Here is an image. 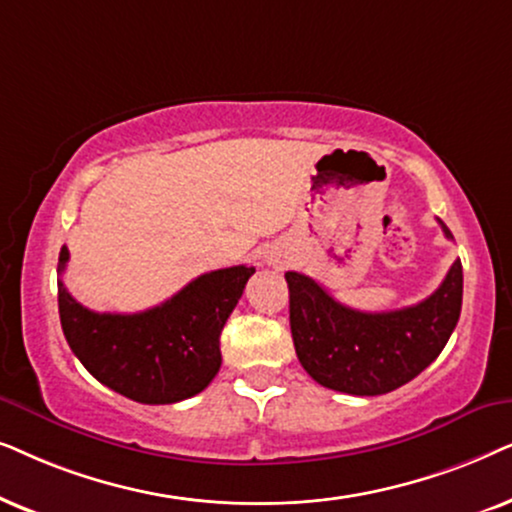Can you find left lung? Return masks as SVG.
Instances as JSON below:
<instances>
[{
    "label": "left lung",
    "instance_id": "left-lung-1",
    "mask_svg": "<svg viewBox=\"0 0 512 512\" xmlns=\"http://www.w3.org/2000/svg\"><path fill=\"white\" fill-rule=\"evenodd\" d=\"M440 222V220H438ZM447 238H452L440 222ZM290 330L299 363L313 381L351 395L395 391L426 370L459 323L461 260L424 302L365 313L339 304L313 278L288 271Z\"/></svg>",
    "mask_w": 512,
    "mask_h": 512
}]
</instances>
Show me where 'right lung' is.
<instances>
[{"label": "right lung", "mask_w": 512, "mask_h": 512, "mask_svg": "<svg viewBox=\"0 0 512 512\" xmlns=\"http://www.w3.org/2000/svg\"><path fill=\"white\" fill-rule=\"evenodd\" d=\"M70 252L63 245L58 274ZM255 269H217L140 313H98L81 306L58 281L65 339L100 384L135 403L170 405L201 393L222 365L220 335Z\"/></svg>", "instance_id": "obj_1"}]
</instances>
